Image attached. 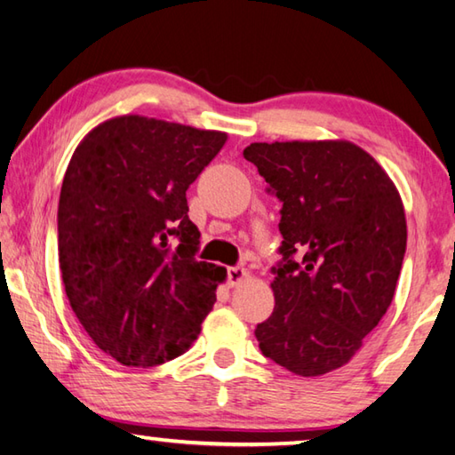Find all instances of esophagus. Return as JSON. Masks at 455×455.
I'll list each match as a JSON object with an SVG mask.
<instances>
[{"label":"esophagus","instance_id":"1","mask_svg":"<svg viewBox=\"0 0 455 455\" xmlns=\"http://www.w3.org/2000/svg\"><path fill=\"white\" fill-rule=\"evenodd\" d=\"M246 276H249V272H246L243 267H230L228 268V286H238L243 283V280H246Z\"/></svg>","mask_w":455,"mask_h":455}]
</instances>
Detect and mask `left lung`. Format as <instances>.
Segmentation results:
<instances>
[{
    "label": "left lung",
    "mask_w": 455,
    "mask_h": 455,
    "mask_svg": "<svg viewBox=\"0 0 455 455\" xmlns=\"http://www.w3.org/2000/svg\"><path fill=\"white\" fill-rule=\"evenodd\" d=\"M243 155L283 201L276 304L256 340L292 374H328L390 308L408 238L402 196L374 156L344 139L252 143Z\"/></svg>",
    "instance_id": "obj_1"
}]
</instances>
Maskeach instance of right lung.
Here are the masks:
<instances>
[{"instance_id": "obj_1", "label": "right lung", "mask_w": 455, "mask_h": 455, "mask_svg": "<svg viewBox=\"0 0 455 455\" xmlns=\"http://www.w3.org/2000/svg\"><path fill=\"white\" fill-rule=\"evenodd\" d=\"M228 135L143 115L91 129L65 171L60 268L91 340L123 366H156L191 348L227 270L195 259L201 233L187 188ZM171 237L180 246L170 252Z\"/></svg>"}]
</instances>
